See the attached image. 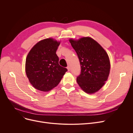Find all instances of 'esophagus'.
<instances>
[{
    "label": "esophagus",
    "instance_id": "34e87169",
    "mask_svg": "<svg viewBox=\"0 0 133 133\" xmlns=\"http://www.w3.org/2000/svg\"><path fill=\"white\" fill-rule=\"evenodd\" d=\"M67 69H68V71H70V70H71V67H70V66H67Z\"/></svg>",
    "mask_w": 133,
    "mask_h": 133
}]
</instances>
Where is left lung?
<instances>
[{
    "label": "left lung",
    "mask_w": 133,
    "mask_h": 133,
    "mask_svg": "<svg viewBox=\"0 0 133 133\" xmlns=\"http://www.w3.org/2000/svg\"><path fill=\"white\" fill-rule=\"evenodd\" d=\"M79 59L81 72L76 81L87 93H94L104 85L110 72L108 55L96 41L84 37L76 41L69 40Z\"/></svg>",
    "instance_id": "8db88e82"
}]
</instances>
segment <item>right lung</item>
Instances as JSON below:
<instances>
[{
    "mask_svg": "<svg viewBox=\"0 0 133 133\" xmlns=\"http://www.w3.org/2000/svg\"><path fill=\"white\" fill-rule=\"evenodd\" d=\"M59 44L51 38L41 40L27 56V76L32 86L41 91L47 92L57 86L67 71L59 64L56 51Z\"/></svg>",
    "mask_w": 133,
    "mask_h": 133,
    "instance_id": "obj_1",
    "label": "right lung"
}]
</instances>
